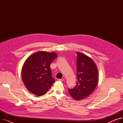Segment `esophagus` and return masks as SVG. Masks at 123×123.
<instances>
[{"instance_id":"34e87169","label":"esophagus","mask_w":123,"mask_h":123,"mask_svg":"<svg viewBox=\"0 0 123 123\" xmlns=\"http://www.w3.org/2000/svg\"><path fill=\"white\" fill-rule=\"evenodd\" d=\"M58 81H61V82H63V81H64V79H60L58 80Z\"/></svg>"}]
</instances>
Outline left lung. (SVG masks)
I'll return each instance as SVG.
<instances>
[{"instance_id":"left-lung-1","label":"left lung","mask_w":123,"mask_h":123,"mask_svg":"<svg viewBox=\"0 0 123 123\" xmlns=\"http://www.w3.org/2000/svg\"><path fill=\"white\" fill-rule=\"evenodd\" d=\"M77 85L72 89H68L72 97L80 101L91 94L98 82V68L91 58L79 52H76Z\"/></svg>"}]
</instances>
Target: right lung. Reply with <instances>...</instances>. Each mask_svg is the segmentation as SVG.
Masks as SVG:
<instances>
[{
	"mask_svg": "<svg viewBox=\"0 0 123 123\" xmlns=\"http://www.w3.org/2000/svg\"><path fill=\"white\" fill-rule=\"evenodd\" d=\"M57 55L55 52L38 51L25 60L21 72L22 81L28 91L41 96L48 91L55 80L52 76L50 65Z\"/></svg>",
	"mask_w": 123,
	"mask_h": 123,
	"instance_id": "right-lung-1",
	"label": "right lung"
}]
</instances>
